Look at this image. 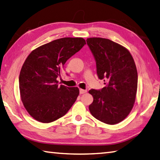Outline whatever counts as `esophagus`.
<instances>
[{
  "mask_svg": "<svg viewBox=\"0 0 160 160\" xmlns=\"http://www.w3.org/2000/svg\"><path fill=\"white\" fill-rule=\"evenodd\" d=\"M87 92L86 90H84V89H79V92L80 94H84V93H86Z\"/></svg>",
  "mask_w": 160,
  "mask_h": 160,
  "instance_id": "obj_1",
  "label": "esophagus"
}]
</instances>
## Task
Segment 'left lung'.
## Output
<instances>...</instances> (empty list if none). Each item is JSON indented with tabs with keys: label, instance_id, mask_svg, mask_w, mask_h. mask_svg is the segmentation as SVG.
Listing matches in <instances>:
<instances>
[{
	"label": "left lung",
	"instance_id": "8db88e82",
	"mask_svg": "<svg viewBox=\"0 0 160 160\" xmlns=\"http://www.w3.org/2000/svg\"><path fill=\"white\" fill-rule=\"evenodd\" d=\"M96 62L97 74L106 86L91 89L93 97L90 112L96 119L108 125L121 122L130 113L136 98L138 74L129 51L108 39L86 40Z\"/></svg>",
	"mask_w": 160,
	"mask_h": 160
}]
</instances>
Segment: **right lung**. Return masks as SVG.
Masks as SVG:
<instances>
[{
    "instance_id": "1",
    "label": "right lung",
    "mask_w": 160,
    "mask_h": 160,
    "mask_svg": "<svg viewBox=\"0 0 160 160\" xmlns=\"http://www.w3.org/2000/svg\"><path fill=\"white\" fill-rule=\"evenodd\" d=\"M86 44L81 38L58 39L33 50L19 74V90L26 111L39 122L48 123L65 116L79 94L77 87L58 85L64 65Z\"/></svg>"
}]
</instances>
